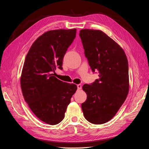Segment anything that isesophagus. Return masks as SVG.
I'll return each mask as SVG.
<instances>
[{
  "label": "esophagus",
  "mask_w": 149,
  "mask_h": 149,
  "mask_svg": "<svg viewBox=\"0 0 149 149\" xmlns=\"http://www.w3.org/2000/svg\"><path fill=\"white\" fill-rule=\"evenodd\" d=\"M77 88H78V90H80L81 89V88H82L81 84H77Z\"/></svg>",
  "instance_id": "esophagus-1"
}]
</instances>
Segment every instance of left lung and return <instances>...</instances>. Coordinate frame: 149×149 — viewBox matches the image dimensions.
Segmentation results:
<instances>
[{
  "label": "left lung",
  "mask_w": 149,
  "mask_h": 149,
  "mask_svg": "<svg viewBox=\"0 0 149 149\" xmlns=\"http://www.w3.org/2000/svg\"><path fill=\"white\" fill-rule=\"evenodd\" d=\"M85 56L98 79L85 84L87 94L81 104L83 115L89 123L101 124L110 120L124 102L129 93V66L123 49L103 31L83 29L79 31Z\"/></svg>",
  "instance_id": "left-lung-1"
}]
</instances>
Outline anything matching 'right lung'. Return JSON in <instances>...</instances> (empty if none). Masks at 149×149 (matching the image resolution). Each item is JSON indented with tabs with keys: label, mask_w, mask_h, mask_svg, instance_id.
<instances>
[{
	"label": "right lung",
	"mask_w": 149,
	"mask_h": 149,
	"mask_svg": "<svg viewBox=\"0 0 149 149\" xmlns=\"http://www.w3.org/2000/svg\"><path fill=\"white\" fill-rule=\"evenodd\" d=\"M76 29L49 30L35 40L26 56L20 86L26 102L37 118L56 125L64 119L77 86L53 76L62 70L63 59L76 37Z\"/></svg>",
	"instance_id": "obj_1"
}]
</instances>
